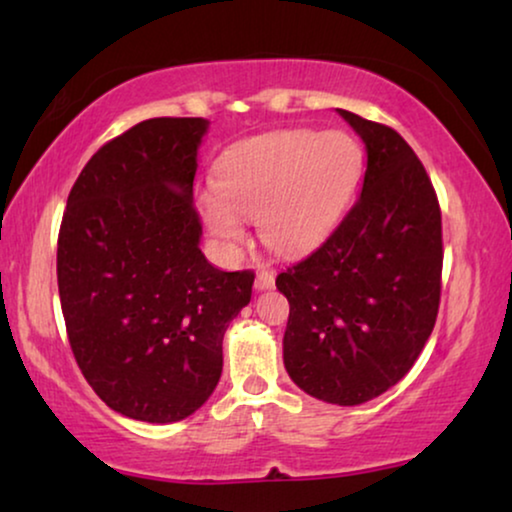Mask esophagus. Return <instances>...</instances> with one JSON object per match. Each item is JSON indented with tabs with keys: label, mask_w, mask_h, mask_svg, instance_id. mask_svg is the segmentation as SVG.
I'll use <instances>...</instances> for the list:
<instances>
[{
	"label": "esophagus",
	"mask_w": 512,
	"mask_h": 512,
	"mask_svg": "<svg viewBox=\"0 0 512 512\" xmlns=\"http://www.w3.org/2000/svg\"><path fill=\"white\" fill-rule=\"evenodd\" d=\"M272 286H275V272L265 270V268L258 270L256 272V289L265 291V289H272Z\"/></svg>",
	"instance_id": "esophagus-1"
}]
</instances>
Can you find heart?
<instances>
[{
    "instance_id": "b5f03b06",
    "label": "heart",
    "mask_w": 512,
    "mask_h": 512,
    "mask_svg": "<svg viewBox=\"0 0 512 512\" xmlns=\"http://www.w3.org/2000/svg\"><path fill=\"white\" fill-rule=\"evenodd\" d=\"M359 179L361 149L345 132H270L226 151L198 207L226 249L242 244V219H256L265 247L298 254L338 223Z\"/></svg>"
}]
</instances>
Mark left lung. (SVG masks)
Masks as SVG:
<instances>
[{
	"label": "left lung",
	"instance_id": "1",
	"mask_svg": "<svg viewBox=\"0 0 512 512\" xmlns=\"http://www.w3.org/2000/svg\"><path fill=\"white\" fill-rule=\"evenodd\" d=\"M338 111L366 144L361 195L275 284L291 307L286 373L319 401L359 405L408 373L436 326L443 223L410 144L389 125Z\"/></svg>",
	"mask_w": 512,
	"mask_h": 512
}]
</instances>
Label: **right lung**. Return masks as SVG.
I'll list each match as a JSON object with an SVG mask.
<instances>
[{
  "instance_id": "add662e5",
  "label": "right lung",
  "mask_w": 512,
  "mask_h": 512,
  "mask_svg": "<svg viewBox=\"0 0 512 512\" xmlns=\"http://www.w3.org/2000/svg\"><path fill=\"white\" fill-rule=\"evenodd\" d=\"M205 118H149L102 146L58 235L62 317L83 377L111 410L151 424L193 415L223 368V333L254 272L200 251L193 205Z\"/></svg>"
}]
</instances>
